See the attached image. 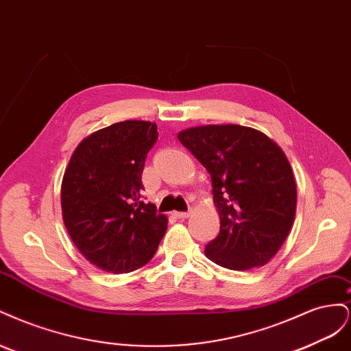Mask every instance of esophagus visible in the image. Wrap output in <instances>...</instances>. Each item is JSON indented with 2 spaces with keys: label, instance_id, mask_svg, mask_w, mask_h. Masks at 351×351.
Listing matches in <instances>:
<instances>
[{
  "label": "esophagus",
  "instance_id": "esophagus-1",
  "mask_svg": "<svg viewBox=\"0 0 351 351\" xmlns=\"http://www.w3.org/2000/svg\"><path fill=\"white\" fill-rule=\"evenodd\" d=\"M174 215L177 218H180V219H184V218H187L190 215V212H174Z\"/></svg>",
  "mask_w": 351,
  "mask_h": 351
}]
</instances>
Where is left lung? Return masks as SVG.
I'll list each match as a JSON object with an SVG mask.
<instances>
[{
	"instance_id": "1",
	"label": "left lung",
	"mask_w": 351,
	"mask_h": 351,
	"mask_svg": "<svg viewBox=\"0 0 351 351\" xmlns=\"http://www.w3.org/2000/svg\"><path fill=\"white\" fill-rule=\"evenodd\" d=\"M177 137L208 169L214 187L221 227L205 254L232 271L263 267L282 246L295 215V182L281 147L237 124L192 127Z\"/></svg>"
}]
</instances>
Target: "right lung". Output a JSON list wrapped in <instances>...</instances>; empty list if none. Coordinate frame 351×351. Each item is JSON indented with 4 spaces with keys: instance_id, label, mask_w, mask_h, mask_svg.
<instances>
[{
    "instance_id": "obj_1",
    "label": "right lung",
    "mask_w": 351,
    "mask_h": 351,
    "mask_svg": "<svg viewBox=\"0 0 351 351\" xmlns=\"http://www.w3.org/2000/svg\"><path fill=\"white\" fill-rule=\"evenodd\" d=\"M156 141L155 123L127 120L95 132L71 155L62 218L80 253L102 271L142 268L165 234L167 217L142 195L145 161Z\"/></svg>"
}]
</instances>
